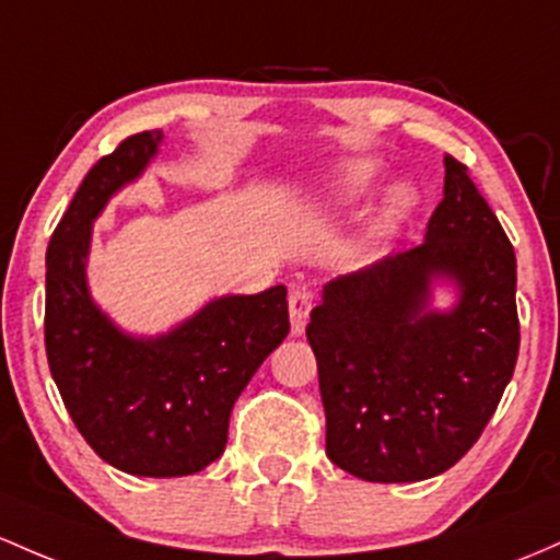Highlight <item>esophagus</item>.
Here are the masks:
<instances>
[{"mask_svg": "<svg viewBox=\"0 0 560 560\" xmlns=\"http://www.w3.org/2000/svg\"><path fill=\"white\" fill-rule=\"evenodd\" d=\"M308 316H311V294L305 290H292L290 292V322H292L294 337L305 335Z\"/></svg>", "mask_w": 560, "mask_h": 560, "instance_id": "34e87169", "label": "esophagus"}]
</instances>
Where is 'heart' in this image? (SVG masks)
Here are the masks:
<instances>
[{
	"label": "heart",
	"instance_id": "heart-1",
	"mask_svg": "<svg viewBox=\"0 0 560 560\" xmlns=\"http://www.w3.org/2000/svg\"><path fill=\"white\" fill-rule=\"evenodd\" d=\"M380 177H383V167L370 156L340 159L322 175V183H318V207L329 212L350 210V207L370 199L372 190L377 188ZM417 207H420V194H417L415 186H409V183L390 186L372 220L370 252L366 255H372L380 242L401 231L415 218Z\"/></svg>",
	"mask_w": 560,
	"mask_h": 560
}]
</instances>
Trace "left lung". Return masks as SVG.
Segmentation results:
<instances>
[{
  "label": "left lung",
  "instance_id": "1",
  "mask_svg": "<svg viewBox=\"0 0 560 560\" xmlns=\"http://www.w3.org/2000/svg\"><path fill=\"white\" fill-rule=\"evenodd\" d=\"M444 167L425 242L329 281L305 329L327 457L364 481L450 470L483 433L518 359L513 244L468 167L452 156Z\"/></svg>",
  "mask_w": 560,
  "mask_h": 560
}]
</instances>
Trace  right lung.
Listing matches in <instances>:
<instances>
[{
	"label": "right lung",
	"mask_w": 560,
	"mask_h": 560,
	"mask_svg": "<svg viewBox=\"0 0 560 560\" xmlns=\"http://www.w3.org/2000/svg\"><path fill=\"white\" fill-rule=\"evenodd\" d=\"M162 130L127 138L88 172L47 247V364L73 425L103 463L130 476H190L229 444L231 409L290 335L287 290L220 294L159 335L114 322L92 298V225L138 183Z\"/></svg>",
	"instance_id": "obj_1"
}]
</instances>
